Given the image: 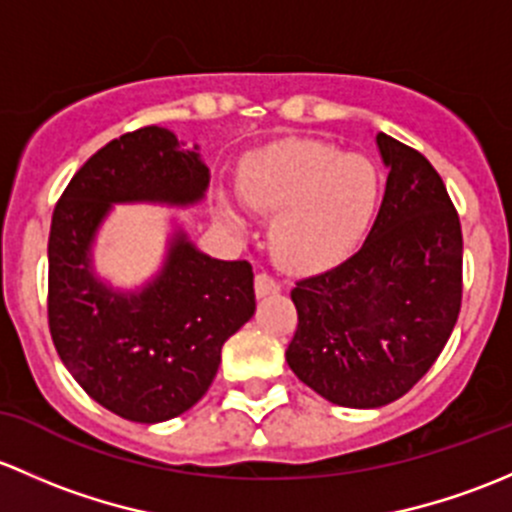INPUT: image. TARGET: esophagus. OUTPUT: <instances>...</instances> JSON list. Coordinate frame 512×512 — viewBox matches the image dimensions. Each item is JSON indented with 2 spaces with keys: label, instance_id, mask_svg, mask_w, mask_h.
<instances>
[{
  "label": "esophagus",
  "instance_id": "1",
  "mask_svg": "<svg viewBox=\"0 0 512 512\" xmlns=\"http://www.w3.org/2000/svg\"><path fill=\"white\" fill-rule=\"evenodd\" d=\"M281 291L278 281H273L268 273H256V295L258 298H266V295H273Z\"/></svg>",
  "mask_w": 512,
  "mask_h": 512
}]
</instances>
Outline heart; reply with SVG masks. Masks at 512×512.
<instances>
[{"label":"heart","mask_w":512,"mask_h":512,"mask_svg":"<svg viewBox=\"0 0 512 512\" xmlns=\"http://www.w3.org/2000/svg\"><path fill=\"white\" fill-rule=\"evenodd\" d=\"M236 192L251 212L276 214L268 236L283 263L323 268L365 236L382 197V177L360 152L293 138L249 152ZM217 214L231 231H244L241 209L226 194L217 197Z\"/></svg>","instance_id":"1"}]
</instances>
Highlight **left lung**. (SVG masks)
I'll return each mask as SVG.
<instances>
[{
	"mask_svg": "<svg viewBox=\"0 0 512 512\" xmlns=\"http://www.w3.org/2000/svg\"><path fill=\"white\" fill-rule=\"evenodd\" d=\"M387 184L360 249L295 283V377L328 402L377 409L429 372L461 308L463 239L439 172L421 152L377 133Z\"/></svg>",
	"mask_w": 512,
	"mask_h": 512,
	"instance_id": "left-lung-1",
	"label": "left lung"
}]
</instances>
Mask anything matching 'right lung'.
<instances>
[{
  "instance_id": "add662e5",
  "label": "right lung",
  "mask_w": 512,
  "mask_h": 512,
  "mask_svg": "<svg viewBox=\"0 0 512 512\" xmlns=\"http://www.w3.org/2000/svg\"><path fill=\"white\" fill-rule=\"evenodd\" d=\"M199 145L147 125L108 142L68 182L49 234V328L66 370L100 407L140 424L192 409L217 377L221 347L256 310L249 261H219L170 219L160 268L115 286L96 244L115 204L189 209L204 202Z\"/></svg>"
}]
</instances>
